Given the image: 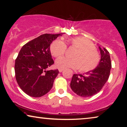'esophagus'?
Masks as SVG:
<instances>
[{"label":"esophagus","instance_id":"obj_1","mask_svg":"<svg viewBox=\"0 0 127 127\" xmlns=\"http://www.w3.org/2000/svg\"><path fill=\"white\" fill-rule=\"evenodd\" d=\"M58 70H59V72H60V73L61 72H62L64 71V69H59Z\"/></svg>","mask_w":127,"mask_h":127}]
</instances>
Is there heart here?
<instances>
[{
  "label": "heart",
  "mask_w": 127,
  "mask_h": 127,
  "mask_svg": "<svg viewBox=\"0 0 127 127\" xmlns=\"http://www.w3.org/2000/svg\"><path fill=\"white\" fill-rule=\"evenodd\" d=\"M68 43L77 49V51L73 54L72 58L62 57L58 59L55 62L57 67L79 69L81 72H88L98 66L100 61L99 54L89 40L83 37H76L69 39ZM66 48L64 41L57 39L51 43L50 51L53 57L59 58L65 54Z\"/></svg>",
  "instance_id": "heart-1"
}]
</instances>
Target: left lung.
Returning a JSON list of instances; mask_svg holds the SVG:
<instances>
[{"mask_svg": "<svg viewBox=\"0 0 127 127\" xmlns=\"http://www.w3.org/2000/svg\"><path fill=\"white\" fill-rule=\"evenodd\" d=\"M100 60L94 70L86 74H74L70 83L72 91L81 97H90L99 93L106 83L112 67L110 54L106 48L99 47Z\"/></svg>", "mask_w": 127, "mask_h": 127, "instance_id": "8db88e82", "label": "left lung"}]
</instances>
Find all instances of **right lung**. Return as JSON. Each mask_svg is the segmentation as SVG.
I'll list each match as a JSON object with an SVG mask.
<instances>
[{
  "label": "right lung",
  "instance_id": "1",
  "mask_svg": "<svg viewBox=\"0 0 127 127\" xmlns=\"http://www.w3.org/2000/svg\"><path fill=\"white\" fill-rule=\"evenodd\" d=\"M59 34H43L23 46L15 60V79L22 91L32 97H41L53 87L58 69L47 70L54 63L50 44Z\"/></svg>",
  "mask_w": 127,
  "mask_h": 127
}]
</instances>
